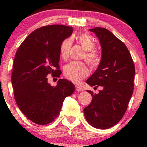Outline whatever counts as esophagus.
I'll return each instance as SVG.
<instances>
[{
	"instance_id": "obj_1",
	"label": "esophagus",
	"mask_w": 147,
	"mask_h": 147,
	"mask_svg": "<svg viewBox=\"0 0 147 147\" xmlns=\"http://www.w3.org/2000/svg\"><path fill=\"white\" fill-rule=\"evenodd\" d=\"M76 90L77 91H83V88H82L79 86H76Z\"/></svg>"
}]
</instances>
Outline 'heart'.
Returning <instances> with one entry per match:
<instances>
[{"instance_id":"obj_1","label":"heart","mask_w":147,"mask_h":147,"mask_svg":"<svg viewBox=\"0 0 147 147\" xmlns=\"http://www.w3.org/2000/svg\"><path fill=\"white\" fill-rule=\"evenodd\" d=\"M77 39L86 51L85 59L88 63L92 68L97 67L100 62V57L97 52L93 51L95 47L93 38L87 34H82L77 37ZM72 44V41L70 38H65L61 42L59 52L62 58L65 59L68 57ZM63 72L69 80L75 83H78L88 75L89 71L87 65L84 62L72 61L64 66Z\"/></svg>"}]
</instances>
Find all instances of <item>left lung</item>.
Returning a JSON list of instances; mask_svg holds the SVG:
<instances>
[{
  "label": "left lung",
  "instance_id": "8db88e82",
  "mask_svg": "<svg viewBox=\"0 0 147 147\" xmlns=\"http://www.w3.org/2000/svg\"><path fill=\"white\" fill-rule=\"evenodd\" d=\"M89 31L99 38L102 58L86 83L102 89L97 94L88 90L92 99L84 113L91 126L107 129L119 122L127 109L134 88L135 65L125 44L111 32L98 27Z\"/></svg>",
  "mask_w": 147,
  "mask_h": 147
}]
</instances>
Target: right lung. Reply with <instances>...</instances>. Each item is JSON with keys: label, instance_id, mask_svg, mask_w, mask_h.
Instances as JSON below:
<instances>
[{"label": "right lung", "instance_id": "1", "mask_svg": "<svg viewBox=\"0 0 147 147\" xmlns=\"http://www.w3.org/2000/svg\"><path fill=\"white\" fill-rule=\"evenodd\" d=\"M72 31V27L63 25L38 28L25 38L15 55L11 75L15 100L22 113L39 125L53 122L64 99L75 90L67 79H59L56 86H52L46 78L50 73L60 76V45Z\"/></svg>", "mask_w": 147, "mask_h": 147}]
</instances>
